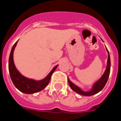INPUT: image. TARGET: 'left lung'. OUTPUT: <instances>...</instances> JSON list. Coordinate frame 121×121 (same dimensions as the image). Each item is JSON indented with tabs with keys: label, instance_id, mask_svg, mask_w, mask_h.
<instances>
[{
	"label": "left lung",
	"instance_id": "obj_1",
	"mask_svg": "<svg viewBox=\"0 0 121 121\" xmlns=\"http://www.w3.org/2000/svg\"><path fill=\"white\" fill-rule=\"evenodd\" d=\"M103 41V40H102ZM107 51L108 53V60H107V67L106 69L105 70L104 73L103 74V75L100 77V78L99 80L95 82V84L93 85L92 88L90 91H83L81 88H79V86L76 85L75 84H73L72 82L70 81L69 78H68V84L71 87V89L75 91L77 93L79 94V95H82V96H90L92 95L97 94L99 93L100 91L102 90L105 86V84H106L107 82L108 79L109 75H110V66H111V62H110V54L108 51L107 48L106 47Z\"/></svg>",
	"mask_w": 121,
	"mask_h": 121
}]
</instances>
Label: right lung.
Returning <instances> with one entry per match:
<instances>
[{
	"instance_id": "1",
	"label": "right lung",
	"mask_w": 121,
	"mask_h": 121,
	"mask_svg": "<svg viewBox=\"0 0 121 121\" xmlns=\"http://www.w3.org/2000/svg\"><path fill=\"white\" fill-rule=\"evenodd\" d=\"M17 41L14 43L13 47L11 51L10 55L9 57V62H8V68H9V73L11 79L14 86L19 90L20 91L25 94H33L37 93L44 89L50 82L51 76L55 70L57 68L58 65L54 67L53 70L50 71V73L48 74L44 79L36 81L33 79L25 77L21 73L17 70L16 67L15 66L13 60V53L14 50L16 47Z\"/></svg>"
}]
</instances>
